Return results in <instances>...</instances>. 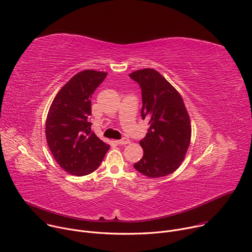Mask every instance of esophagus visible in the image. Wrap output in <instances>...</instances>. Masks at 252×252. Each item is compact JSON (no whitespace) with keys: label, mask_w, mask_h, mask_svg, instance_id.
<instances>
[{"label":"esophagus","mask_w":252,"mask_h":252,"mask_svg":"<svg viewBox=\"0 0 252 252\" xmlns=\"http://www.w3.org/2000/svg\"><path fill=\"white\" fill-rule=\"evenodd\" d=\"M115 142L117 143V145H128V143L130 142V140H129L128 138H126V137H124V138H122V139L116 140Z\"/></svg>","instance_id":"obj_1"}]
</instances>
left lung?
Instances as JSON below:
<instances>
[{
	"instance_id": "obj_1",
	"label": "left lung",
	"mask_w": 252,
	"mask_h": 252,
	"mask_svg": "<svg viewBox=\"0 0 252 252\" xmlns=\"http://www.w3.org/2000/svg\"><path fill=\"white\" fill-rule=\"evenodd\" d=\"M129 78L141 90L140 115L150 126L139 141L143 157L133 167L152 178L168 175L181 165L190 142V120L184 99L156 69L135 70Z\"/></svg>"
}]
</instances>
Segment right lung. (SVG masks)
<instances>
[{
	"label": "right lung",
	"instance_id": "obj_1",
	"mask_svg": "<svg viewBox=\"0 0 252 252\" xmlns=\"http://www.w3.org/2000/svg\"><path fill=\"white\" fill-rule=\"evenodd\" d=\"M106 73L86 69L71 78L57 94L46 122L49 148L62 168L83 176L94 171L110 146L91 129V97Z\"/></svg>",
	"mask_w": 252,
	"mask_h": 252
}]
</instances>
